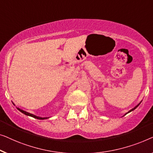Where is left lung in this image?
I'll return each mask as SVG.
<instances>
[{"instance_id":"1","label":"left lung","mask_w":153,"mask_h":153,"mask_svg":"<svg viewBox=\"0 0 153 153\" xmlns=\"http://www.w3.org/2000/svg\"><path fill=\"white\" fill-rule=\"evenodd\" d=\"M140 103H141V102H140ZM140 103H139V104H140ZM139 105H137L136 107H134V108H133V109H131V110H130V111H129L128 113H129V112H130V111H133V110H134V109H136V108H137V107L139 106Z\"/></svg>"}]
</instances>
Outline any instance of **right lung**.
<instances>
[{"mask_svg":"<svg viewBox=\"0 0 153 153\" xmlns=\"http://www.w3.org/2000/svg\"><path fill=\"white\" fill-rule=\"evenodd\" d=\"M17 109H18L19 110L21 111V112H22L23 114H24L27 115V116H30V117H33V118H34V119H40V120H43V119H48V118H46V117H45V118H42V117H36V116L32 114H30V113L27 112V111H23V110H22V109H21L18 108V107H17Z\"/></svg>","mask_w":153,"mask_h":153,"instance_id":"obj_1","label":"right lung"}]
</instances>
